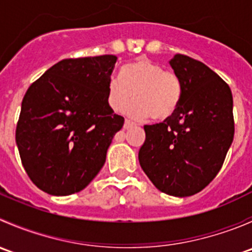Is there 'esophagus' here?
<instances>
[{
  "label": "esophagus",
  "instance_id": "esophagus-1",
  "mask_svg": "<svg viewBox=\"0 0 252 252\" xmlns=\"http://www.w3.org/2000/svg\"><path fill=\"white\" fill-rule=\"evenodd\" d=\"M134 126H135V123H133V122L129 121V119H126V122H124V129L133 128Z\"/></svg>",
  "mask_w": 252,
  "mask_h": 252
}]
</instances>
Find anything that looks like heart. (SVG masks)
<instances>
[{
	"mask_svg": "<svg viewBox=\"0 0 252 252\" xmlns=\"http://www.w3.org/2000/svg\"><path fill=\"white\" fill-rule=\"evenodd\" d=\"M131 96L129 116L142 119L166 121L178 111L183 98V83L177 73L147 58H139L123 65L119 78H112L107 88V102L113 111L123 110Z\"/></svg>",
	"mask_w": 252,
	"mask_h": 252,
	"instance_id": "heart-1",
	"label": "heart"
}]
</instances>
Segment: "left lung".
<instances>
[{
	"mask_svg": "<svg viewBox=\"0 0 252 252\" xmlns=\"http://www.w3.org/2000/svg\"><path fill=\"white\" fill-rule=\"evenodd\" d=\"M171 65L182 79V102L171 118L144 126L139 162L159 191L185 197L205 189L222 168L234 138L233 96L200 61L175 55Z\"/></svg>",
	"mask_w": 252,
	"mask_h": 252,
	"instance_id": "left-lung-1",
	"label": "left lung"
}]
</instances>
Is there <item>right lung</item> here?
<instances>
[{
    "instance_id": "obj_1",
    "label": "right lung",
    "mask_w": 252,
    "mask_h": 252,
    "mask_svg": "<svg viewBox=\"0 0 252 252\" xmlns=\"http://www.w3.org/2000/svg\"><path fill=\"white\" fill-rule=\"evenodd\" d=\"M113 55L62 60L35 80L22 101L16 141L28 177L65 196L97 175L124 118L108 106Z\"/></svg>"
}]
</instances>
